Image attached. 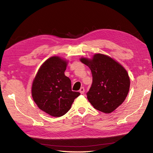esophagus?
I'll return each mask as SVG.
<instances>
[{
	"label": "esophagus",
	"mask_w": 153,
	"mask_h": 153,
	"mask_svg": "<svg viewBox=\"0 0 153 153\" xmlns=\"http://www.w3.org/2000/svg\"><path fill=\"white\" fill-rule=\"evenodd\" d=\"M79 92L81 94H84V92H85V88H84V87H81L80 88Z\"/></svg>",
	"instance_id": "34e87169"
}]
</instances>
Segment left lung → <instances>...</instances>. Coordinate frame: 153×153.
<instances>
[{
	"mask_svg": "<svg viewBox=\"0 0 153 153\" xmlns=\"http://www.w3.org/2000/svg\"><path fill=\"white\" fill-rule=\"evenodd\" d=\"M80 61L91 70L92 84L87 98L94 107L104 113H111L123 103L130 88V78L123 66L112 58L96 53L92 59Z\"/></svg>",
	"mask_w": 153,
	"mask_h": 153,
	"instance_id": "obj_1",
	"label": "left lung"
}]
</instances>
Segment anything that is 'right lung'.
Masks as SVG:
<instances>
[{
	"mask_svg": "<svg viewBox=\"0 0 153 153\" xmlns=\"http://www.w3.org/2000/svg\"><path fill=\"white\" fill-rule=\"evenodd\" d=\"M68 61L59 56L45 61L33 81L32 95L37 107L49 115L60 117L67 112L80 95L72 91L71 81L65 75Z\"/></svg>",
	"mask_w": 153,
	"mask_h": 153,
	"instance_id": "1",
	"label": "right lung"
}]
</instances>
